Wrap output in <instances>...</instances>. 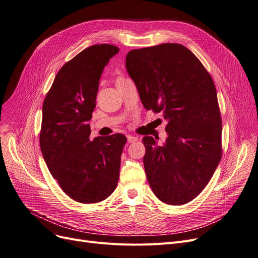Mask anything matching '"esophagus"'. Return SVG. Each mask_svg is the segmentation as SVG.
<instances>
[{"label": "esophagus", "mask_w": 258, "mask_h": 258, "mask_svg": "<svg viewBox=\"0 0 258 258\" xmlns=\"http://www.w3.org/2000/svg\"><path fill=\"white\" fill-rule=\"evenodd\" d=\"M139 140L138 137H135V136H127V141L128 143H133V142H137Z\"/></svg>", "instance_id": "obj_1"}]
</instances>
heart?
I'll list each match as a JSON object with an SVG mask.
<instances>
[{"label":"heart","mask_w":258,"mask_h":258,"mask_svg":"<svg viewBox=\"0 0 258 258\" xmlns=\"http://www.w3.org/2000/svg\"><path fill=\"white\" fill-rule=\"evenodd\" d=\"M122 80H125V79H122V78H118V79H117V81H116V84H117V82H120V81H122Z\"/></svg>","instance_id":"b5f03b06"}]
</instances>
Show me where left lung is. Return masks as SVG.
Masks as SVG:
<instances>
[{"label": "left lung", "mask_w": 258, "mask_h": 258, "mask_svg": "<svg viewBox=\"0 0 258 258\" xmlns=\"http://www.w3.org/2000/svg\"><path fill=\"white\" fill-rule=\"evenodd\" d=\"M126 68L145 109L162 112L167 121L163 145L149 136L143 139L150 187L164 203H187L207 186L221 160L214 81L200 60L177 43L132 49Z\"/></svg>", "instance_id": "8db88e82"}]
</instances>
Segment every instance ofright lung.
<instances>
[{"label":"right lung","mask_w":258,"mask_h":258,"mask_svg":"<svg viewBox=\"0 0 258 258\" xmlns=\"http://www.w3.org/2000/svg\"><path fill=\"white\" fill-rule=\"evenodd\" d=\"M119 48L96 44L84 49L57 73L42 107L40 148L51 176L70 198L96 203L114 191L126 137L90 140L100 76Z\"/></svg>","instance_id":"obj_1"}]
</instances>
